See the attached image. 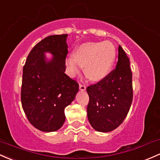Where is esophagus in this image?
I'll list each match as a JSON object with an SVG mask.
<instances>
[{"mask_svg": "<svg viewBox=\"0 0 160 160\" xmlns=\"http://www.w3.org/2000/svg\"><path fill=\"white\" fill-rule=\"evenodd\" d=\"M79 88H80V89L81 91H84V90H86V88H87V87H86V86L84 85V84L80 83L79 84Z\"/></svg>", "mask_w": 160, "mask_h": 160, "instance_id": "obj_1", "label": "esophagus"}]
</instances>
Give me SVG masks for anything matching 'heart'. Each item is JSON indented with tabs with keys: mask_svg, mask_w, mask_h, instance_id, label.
I'll list each match as a JSON object with an SVG mask.
<instances>
[{
	"mask_svg": "<svg viewBox=\"0 0 160 160\" xmlns=\"http://www.w3.org/2000/svg\"><path fill=\"white\" fill-rule=\"evenodd\" d=\"M116 57V49L110 42H87L80 45L66 64L71 74L78 73L84 66V73L89 80L99 81L109 73Z\"/></svg>",
	"mask_w": 160,
	"mask_h": 160,
	"instance_id": "1",
	"label": "heart"
}]
</instances>
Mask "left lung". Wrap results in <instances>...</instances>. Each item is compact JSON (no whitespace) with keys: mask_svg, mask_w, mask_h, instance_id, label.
<instances>
[{"mask_svg":"<svg viewBox=\"0 0 160 160\" xmlns=\"http://www.w3.org/2000/svg\"><path fill=\"white\" fill-rule=\"evenodd\" d=\"M116 68L96 84L87 88L88 120L96 131L109 132L123 122L133 99L132 72L125 52L119 45Z\"/></svg>","mask_w":160,"mask_h":160,"instance_id":"8db88e82","label":"left lung"}]
</instances>
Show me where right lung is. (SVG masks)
<instances>
[{
  "instance_id": "right-lung-1",
  "label": "right lung",
  "mask_w": 160,
  "mask_h": 160,
  "mask_svg": "<svg viewBox=\"0 0 160 160\" xmlns=\"http://www.w3.org/2000/svg\"><path fill=\"white\" fill-rule=\"evenodd\" d=\"M68 35L49 36L36 44L22 69L21 102L29 122L44 132L60 129L64 108L74 99L79 84L64 73ZM45 52L53 58L47 60Z\"/></svg>"
}]
</instances>
